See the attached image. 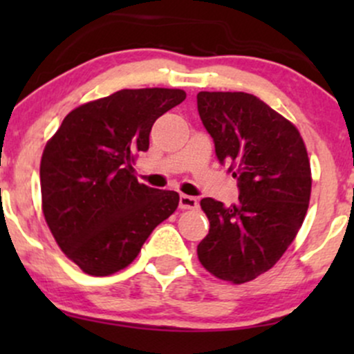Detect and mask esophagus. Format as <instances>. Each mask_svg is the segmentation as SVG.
<instances>
[{"instance_id":"esophagus-1","label":"esophagus","mask_w":354,"mask_h":354,"mask_svg":"<svg viewBox=\"0 0 354 354\" xmlns=\"http://www.w3.org/2000/svg\"><path fill=\"white\" fill-rule=\"evenodd\" d=\"M180 208L181 209H196L198 208V200L188 194H181L180 196Z\"/></svg>"}]
</instances>
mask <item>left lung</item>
Segmentation results:
<instances>
[{"label":"left lung","mask_w":354,"mask_h":354,"mask_svg":"<svg viewBox=\"0 0 354 354\" xmlns=\"http://www.w3.org/2000/svg\"><path fill=\"white\" fill-rule=\"evenodd\" d=\"M198 113L221 165L238 180V203L201 200L209 233L201 265L219 279L246 283L281 258L301 228L311 194L303 138L286 118L253 95L198 93Z\"/></svg>","instance_id":"1"}]
</instances>
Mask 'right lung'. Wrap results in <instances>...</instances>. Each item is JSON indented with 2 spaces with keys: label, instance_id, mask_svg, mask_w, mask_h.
Instances as JSON below:
<instances>
[{
  "label": "right lung",
  "instance_id": "1",
  "mask_svg": "<svg viewBox=\"0 0 354 354\" xmlns=\"http://www.w3.org/2000/svg\"><path fill=\"white\" fill-rule=\"evenodd\" d=\"M183 89H121L73 109L43 151V213L63 253L84 273L108 276L136 258L178 208L176 191L140 185L138 151L153 123L185 101Z\"/></svg>",
  "mask_w": 354,
  "mask_h": 354
}]
</instances>
